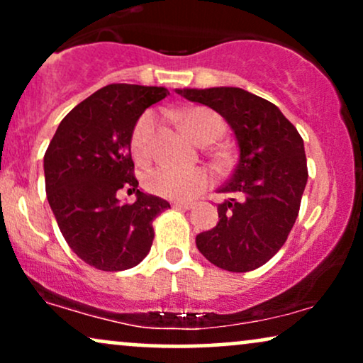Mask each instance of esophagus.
<instances>
[{
	"mask_svg": "<svg viewBox=\"0 0 363 363\" xmlns=\"http://www.w3.org/2000/svg\"><path fill=\"white\" fill-rule=\"evenodd\" d=\"M174 206L179 208V210H191L193 208V203H186V201H176Z\"/></svg>",
	"mask_w": 363,
	"mask_h": 363,
	"instance_id": "esophagus-1",
	"label": "esophagus"
}]
</instances>
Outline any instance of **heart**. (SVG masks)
Segmentation results:
<instances>
[{"mask_svg": "<svg viewBox=\"0 0 363 363\" xmlns=\"http://www.w3.org/2000/svg\"><path fill=\"white\" fill-rule=\"evenodd\" d=\"M182 126L198 143H208L218 138L222 131V121L218 116L205 107H193L179 114ZM155 128V114L145 112L136 121L131 131V153L138 162H145L150 157V138ZM211 182V176L205 169L182 170L169 165H158L150 169L145 176V186L153 194L169 199H189L206 189Z\"/></svg>", "mask_w": 363, "mask_h": 363, "instance_id": "heart-1", "label": "heart"}]
</instances>
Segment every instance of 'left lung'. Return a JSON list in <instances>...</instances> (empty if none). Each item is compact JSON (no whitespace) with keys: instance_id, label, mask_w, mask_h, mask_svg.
Masks as SVG:
<instances>
[{"instance_id":"left-lung-1","label":"left lung","mask_w":363,"mask_h":363,"mask_svg":"<svg viewBox=\"0 0 363 363\" xmlns=\"http://www.w3.org/2000/svg\"><path fill=\"white\" fill-rule=\"evenodd\" d=\"M218 112L234 131L239 162L220 193L218 223L196 235V245L218 268L245 273L281 249L297 220L307 184L303 140L272 102L237 86L176 89Z\"/></svg>"}]
</instances>
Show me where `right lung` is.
Masks as SVG:
<instances>
[{"label": "right lung", "mask_w": 363, "mask_h": 363, "mask_svg": "<svg viewBox=\"0 0 363 363\" xmlns=\"http://www.w3.org/2000/svg\"><path fill=\"white\" fill-rule=\"evenodd\" d=\"M165 86L114 83L91 94L61 121L44 155L45 193L57 227L80 259L102 272H123L145 259L152 222L170 208L138 189L133 176L131 131ZM137 193L121 206L117 191Z\"/></svg>", "instance_id": "obj_1"}]
</instances>
